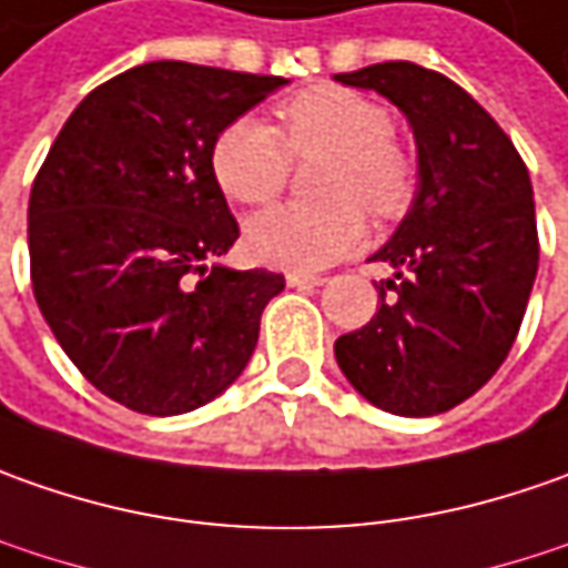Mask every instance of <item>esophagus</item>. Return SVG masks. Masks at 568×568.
Listing matches in <instances>:
<instances>
[{"label":"esophagus","instance_id":"esophagus-1","mask_svg":"<svg viewBox=\"0 0 568 568\" xmlns=\"http://www.w3.org/2000/svg\"><path fill=\"white\" fill-rule=\"evenodd\" d=\"M285 283L292 288H311V285H323V276H317V273H288Z\"/></svg>","mask_w":568,"mask_h":568}]
</instances>
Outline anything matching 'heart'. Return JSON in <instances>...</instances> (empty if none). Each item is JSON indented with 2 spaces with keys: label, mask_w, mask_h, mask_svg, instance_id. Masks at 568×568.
I'll return each instance as SVG.
<instances>
[{
  "label": "heart",
  "mask_w": 568,
  "mask_h": 568,
  "mask_svg": "<svg viewBox=\"0 0 568 568\" xmlns=\"http://www.w3.org/2000/svg\"><path fill=\"white\" fill-rule=\"evenodd\" d=\"M323 156L317 204H283L245 229L247 251L285 270H321L364 242V213L396 216L415 187V163L393 138V115L355 90L321 84L276 109V131L254 119L225 125L210 148V172L229 201L270 204L283 194L292 160Z\"/></svg>",
  "instance_id": "b5f03b06"
}]
</instances>
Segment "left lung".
I'll use <instances>...</instances> for the list:
<instances>
[{
  "mask_svg": "<svg viewBox=\"0 0 568 568\" xmlns=\"http://www.w3.org/2000/svg\"><path fill=\"white\" fill-rule=\"evenodd\" d=\"M405 112L418 144V197L371 257L393 276L377 314L336 339L348 383L383 412H449L497 374L538 276L528 166L471 93L415 62L336 74Z\"/></svg>",
  "mask_w": 568,
  "mask_h": 568,
  "instance_id": "obj_1",
  "label": "left lung"
}]
</instances>
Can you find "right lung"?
Instances as JSON below:
<instances>
[{
	"mask_svg": "<svg viewBox=\"0 0 568 568\" xmlns=\"http://www.w3.org/2000/svg\"><path fill=\"white\" fill-rule=\"evenodd\" d=\"M285 78L148 62L90 90L33 179V298L71 364L141 415H182L245 371L283 273L213 264L239 239L210 148Z\"/></svg>",
	"mask_w": 568,
	"mask_h": 568,
	"instance_id": "obj_1",
	"label": "right lung"
}]
</instances>
